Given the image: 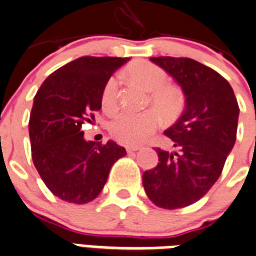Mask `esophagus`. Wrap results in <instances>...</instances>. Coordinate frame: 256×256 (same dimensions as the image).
<instances>
[{
  "mask_svg": "<svg viewBox=\"0 0 256 256\" xmlns=\"http://www.w3.org/2000/svg\"><path fill=\"white\" fill-rule=\"evenodd\" d=\"M139 150H140V147H138V146H128V147H126L128 154H132V152L139 151Z\"/></svg>",
  "mask_w": 256,
  "mask_h": 256,
  "instance_id": "34e87169",
  "label": "esophagus"
}]
</instances>
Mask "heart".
Returning a JSON list of instances; mask_svg holds the SVG:
<instances>
[{
	"label": "heart",
	"mask_w": 256,
	"mask_h": 256,
	"mask_svg": "<svg viewBox=\"0 0 256 256\" xmlns=\"http://www.w3.org/2000/svg\"><path fill=\"white\" fill-rule=\"evenodd\" d=\"M130 76L151 91V102L164 118H172L182 108L184 98L178 88L168 84L169 76L164 68L152 62H135L128 68ZM120 75H113L106 80L102 92V106L106 113H113L118 108ZM158 126L156 110L140 113L124 110L110 122V134L122 144L136 146L147 140Z\"/></svg>",
	"instance_id": "b5f03b06"
}]
</instances>
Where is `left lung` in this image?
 Segmentation results:
<instances>
[{"instance_id":"8db88e82","label":"left lung","mask_w":256,"mask_h":256,"mask_svg":"<svg viewBox=\"0 0 256 256\" xmlns=\"http://www.w3.org/2000/svg\"><path fill=\"white\" fill-rule=\"evenodd\" d=\"M176 79L186 108L164 134L174 151L156 148L158 162L143 173L150 200L164 210L194 204L218 181L237 138L238 106L224 76L200 62L184 57H152Z\"/></svg>"}]
</instances>
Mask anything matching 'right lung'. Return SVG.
Returning <instances> with one entry per match:
<instances>
[{"label": "right lung", "mask_w": 256, "mask_h": 256, "mask_svg": "<svg viewBox=\"0 0 256 256\" xmlns=\"http://www.w3.org/2000/svg\"><path fill=\"white\" fill-rule=\"evenodd\" d=\"M128 58L84 56L45 79L34 98L28 132L32 160L53 195L86 204L102 192L112 165L126 150L116 142H86L82 126L102 109V92Z\"/></svg>", "instance_id": "obj_1"}]
</instances>
